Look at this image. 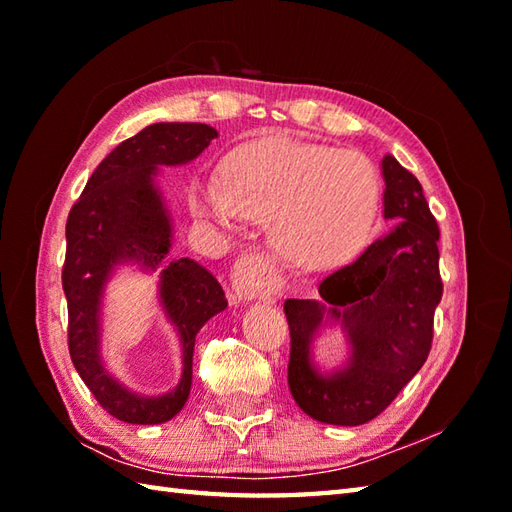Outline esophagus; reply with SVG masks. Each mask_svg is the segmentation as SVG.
Masks as SVG:
<instances>
[{
  "label": "esophagus",
  "instance_id": "1",
  "mask_svg": "<svg viewBox=\"0 0 512 512\" xmlns=\"http://www.w3.org/2000/svg\"><path fill=\"white\" fill-rule=\"evenodd\" d=\"M284 286L273 259L264 253H244L235 262L231 288L239 299H273Z\"/></svg>",
  "mask_w": 512,
  "mask_h": 512
}]
</instances>
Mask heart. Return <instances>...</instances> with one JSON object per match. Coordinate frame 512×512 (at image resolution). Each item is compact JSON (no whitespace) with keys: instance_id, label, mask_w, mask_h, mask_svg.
Masks as SVG:
<instances>
[{"instance_id":"b5f03b06","label":"heart","mask_w":512,"mask_h":512,"mask_svg":"<svg viewBox=\"0 0 512 512\" xmlns=\"http://www.w3.org/2000/svg\"><path fill=\"white\" fill-rule=\"evenodd\" d=\"M191 211L222 228L266 220L286 264L323 270L356 253L380 204L372 162L354 151L290 136L259 138L233 151L226 178H195Z\"/></svg>"}]
</instances>
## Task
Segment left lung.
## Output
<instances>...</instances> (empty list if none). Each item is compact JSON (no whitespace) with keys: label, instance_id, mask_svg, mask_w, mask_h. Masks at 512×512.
<instances>
[{"label":"left lung","instance_id":"left-lung-1","mask_svg":"<svg viewBox=\"0 0 512 512\" xmlns=\"http://www.w3.org/2000/svg\"><path fill=\"white\" fill-rule=\"evenodd\" d=\"M385 220L391 231L319 284L323 301L288 299V387L310 418L356 427L383 413L418 374L431 350L433 314L442 299L440 228L418 178L394 156L383 158ZM339 318L353 343L351 363L325 377L309 345L324 312Z\"/></svg>","mask_w":512,"mask_h":512}]
</instances>
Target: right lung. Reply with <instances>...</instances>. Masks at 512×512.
<instances>
[{
  "label": "right lung",
  "instance_id": "add662e5",
  "mask_svg": "<svg viewBox=\"0 0 512 512\" xmlns=\"http://www.w3.org/2000/svg\"><path fill=\"white\" fill-rule=\"evenodd\" d=\"M217 138L204 123H156L123 140L85 184L65 224L63 292L68 347L76 372L110 416L129 424H160L184 407L193 378L195 334L228 301L217 279L189 257L160 273V303L182 343V378L165 396H140L107 372L101 358V297L121 262L154 270L171 248V220L156 187L158 167L184 165Z\"/></svg>",
  "mask_w": 512,
  "mask_h": 512
}]
</instances>
